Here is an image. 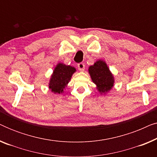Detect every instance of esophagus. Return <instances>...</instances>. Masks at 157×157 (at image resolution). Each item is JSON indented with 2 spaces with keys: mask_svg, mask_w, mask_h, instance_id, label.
<instances>
[{
  "mask_svg": "<svg viewBox=\"0 0 157 157\" xmlns=\"http://www.w3.org/2000/svg\"><path fill=\"white\" fill-rule=\"evenodd\" d=\"M78 68L79 71H83L85 68V65L83 63H78Z\"/></svg>",
  "mask_w": 157,
  "mask_h": 157,
  "instance_id": "obj_1",
  "label": "esophagus"
}]
</instances>
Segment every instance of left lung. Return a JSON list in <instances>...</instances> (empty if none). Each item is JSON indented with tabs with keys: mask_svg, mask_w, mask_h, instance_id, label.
I'll list each match as a JSON object with an SVG mask.
<instances>
[{
	"mask_svg": "<svg viewBox=\"0 0 157 157\" xmlns=\"http://www.w3.org/2000/svg\"><path fill=\"white\" fill-rule=\"evenodd\" d=\"M92 81L97 85V89L101 93L109 91L113 86V77L106 64L103 61H98L89 68Z\"/></svg>",
	"mask_w": 157,
	"mask_h": 157,
	"instance_id": "left-lung-1",
	"label": "left lung"
}]
</instances>
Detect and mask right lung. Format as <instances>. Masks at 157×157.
<instances>
[{
    "label": "right lung",
    "instance_id": "obj_1",
    "mask_svg": "<svg viewBox=\"0 0 157 157\" xmlns=\"http://www.w3.org/2000/svg\"><path fill=\"white\" fill-rule=\"evenodd\" d=\"M76 71L75 68L64 64H58L51 76L49 89L56 94H60L68 84L72 74Z\"/></svg>",
    "mask_w": 157,
    "mask_h": 157
}]
</instances>
